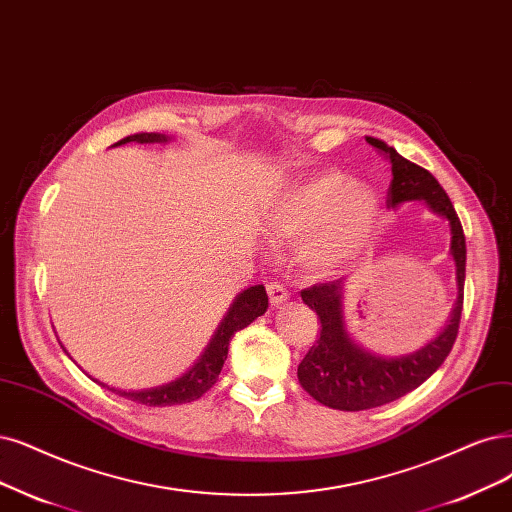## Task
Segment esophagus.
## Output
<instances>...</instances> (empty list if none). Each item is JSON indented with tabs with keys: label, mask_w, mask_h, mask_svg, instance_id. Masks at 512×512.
I'll return each instance as SVG.
<instances>
[{
	"label": "esophagus",
	"mask_w": 512,
	"mask_h": 512,
	"mask_svg": "<svg viewBox=\"0 0 512 512\" xmlns=\"http://www.w3.org/2000/svg\"><path fill=\"white\" fill-rule=\"evenodd\" d=\"M268 295H270V304L274 308L287 304V301H289V291L282 287V285H278V282H270V285H268Z\"/></svg>",
	"instance_id": "obj_1"
}]
</instances>
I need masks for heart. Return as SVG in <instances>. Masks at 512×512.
I'll list each match as a JSON object with an SVG mask.
<instances>
[{"label": "heart", "instance_id": "b5f03b06", "mask_svg": "<svg viewBox=\"0 0 512 512\" xmlns=\"http://www.w3.org/2000/svg\"><path fill=\"white\" fill-rule=\"evenodd\" d=\"M380 196L339 170L289 183L268 206L266 230L297 244V259L314 274L346 268L380 219Z\"/></svg>", "mask_w": 512, "mask_h": 512}]
</instances>
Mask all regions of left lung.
Returning a JSON list of instances; mask_svg holds the SVG:
<instances>
[{
	"instance_id": "left-lung-1",
	"label": "left lung",
	"mask_w": 512,
	"mask_h": 512,
	"mask_svg": "<svg viewBox=\"0 0 512 512\" xmlns=\"http://www.w3.org/2000/svg\"><path fill=\"white\" fill-rule=\"evenodd\" d=\"M367 143L384 151L392 164V181L388 187V208H399L405 202L422 200L434 215L449 223L451 244L449 255L456 263L458 297L447 325L428 342L401 356H382L363 348L346 327L344 293L346 278L314 285L301 291V299L320 318V337L297 367L299 384L318 403L339 411H363L382 407L401 399L407 392L422 386L449 356L458 337L464 278H466V240L462 223L456 215L445 189L426 168L405 160L394 147L367 137Z\"/></svg>"
}]
</instances>
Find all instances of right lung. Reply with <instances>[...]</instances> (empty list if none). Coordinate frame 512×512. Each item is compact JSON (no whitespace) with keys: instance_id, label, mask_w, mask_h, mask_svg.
I'll return each mask as SVG.
<instances>
[{"instance_id":"right-lung-1","label":"right lung","mask_w":512,"mask_h":512,"mask_svg":"<svg viewBox=\"0 0 512 512\" xmlns=\"http://www.w3.org/2000/svg\"><path fill=\"white\" fill-rule=\"evenodd\" d=\"M168 143L170 137L168 135H160V132H137V135L124 137L122 141H118V147L124 143ZM268 310V295H266V287L263 285H255L244 289L242 293L236 295V299L232 301L230 310L223 316V320L219 323L217 331L213 333L211 342L204 348V352L198 356V361L189 367L185 373H181L175 380H170L162 386H151V388H141V390H122V388H113L107 386L99 380L103 388L116 392L128 401H135L141 405H149V407H168V405H181V403H192L208 390L213 388L217 377L221 373V367L227 358V346H230V339L234 337L236 331L249 327L255 318H259L261 314H266ZM67 352V350H65Z\"/></svg>"}]
</instances>
